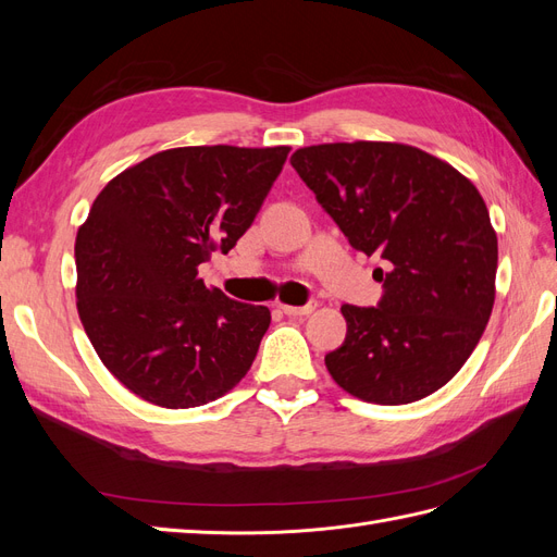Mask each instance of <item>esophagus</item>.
Wrapping results in <instances>:
<instances>
[{
  "instance_id": "1",
  "label": "esophagus",
  "mask_w": 557,
  "mask_h": 557,
  "mask_svg": "<svg viewBox=\"0 0 557 557\" xmlns=\"http://www.w3.org/2000/svg\"><path fill=\"white\" fill-rule=\"evenodd\" d=\"M315 307H318V301H315V299H311V301H307L305 307H290V305H281V311H283L285 315H309V313H313V311H315Z\"/></svg>"
}]
</instances>
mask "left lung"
I'll return each instance as SVG.
<instances>
[{"label":"left lung","instance_id":"1","mask_svg":"<svg viewBox=\"0 0 557 557\" xmlns=\"http://www.w3.org/2000/svg\"><path fill=\"white\" fill-rule=\"evenodd\" d=\"M290 164L348 244L385 260L379 305L342 307L348 332L327 372L352 397L391 407L440 391L495 305L497 234L474 183L387 141L307 146Z\"/></svg>","mask_w":557,"mask_h":557}]
</instances>
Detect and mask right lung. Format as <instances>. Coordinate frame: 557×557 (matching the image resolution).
I'll use <instances>...</instances> for the list:
<instances>
[{"mask_svg": "<svg viewBox=\"0 0 557 557\" xmlns=\"http://www.w3.org/2000/svg\"><path fill=\"white\" fill-rule=\"evenodd\" d=\"M288 153L170 148L92 201L76 234V307L99 360L137 397L190 409L246 376L272 313L207 288L197 267L239 242Z\"/></svg>", "mask_w": 557, "mask_h": 557, "instance_id": "obj_1", "label": "right lung"}]
</instances>
